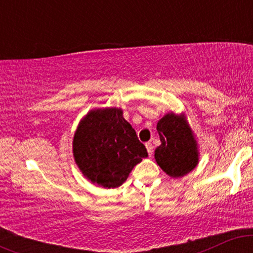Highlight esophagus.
Here are the masks:
<instances>
[{
	"mask_svg": "<svg viewBox=\"0 0 253 253\" xmlns=\"http://www.w3.org/2000/svg\"><path fill=\"white\" fill-rule=\"evenodd\" d=\"M145 146H146V150H147V152H149V156H152V153H153L152 143H146V144H145Z\"/></svg>",
	"mask_w": 253,
	"mask_h": 253,
	"instance_id": "esophagus-1",
	"label": "esophagus"
}]
</instances>
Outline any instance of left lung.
I'll list each match as a JSON object with an SVG mask.
<instances>
[{
	"instance_id": "8db88e82",
	"label": "left lung",
	"mask_w": 253,
	"mask_h": 253,
	"mask_svg": "<svg viewBox=\"0 0 253 253\" xmlns=\"http://www.w3.org/2000/svg\"><path fill=\"white\" fill-rule=\"evenodd\" d=\"M161 145L155 158L161 169L171 177H183L199 163V150L193 130L183 114L168 113L157 124Z\"/></svg>"
}]
</instances>
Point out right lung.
Listing matches in <instances>:
<instances>
[{
  "mask_svg": "<svg viewBox=\"0 0 253 253\" xmlns=\"http://www.w3.org/2000/svg\"><path fill=\"white\" fill-rule=\"evenodd\" d=\"M72 149L83 175L103 188L120 187L147 157L146 147L124 119L121 108L90 110L78 125Z\"/></svg>",
  "mask_w": 253,
  "mask_h": 253,
  "instance_id": "right-lung-1",
  "label": "right lung"
}]
</instances>
